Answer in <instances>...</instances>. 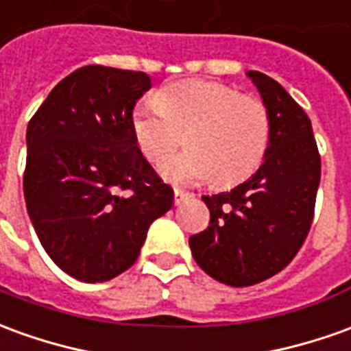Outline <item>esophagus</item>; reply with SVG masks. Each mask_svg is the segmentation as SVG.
I'll return each instance as SVG.
<instances>
[{"instance_id": "1", "label": "esophagus", "mask_w": 351, "mask_h": 351, "mask_svg": "<svg viewBox=\"0 0 351 351\" xmlns=\"http://www.w3.org/2000/svg\"><path fill=\"white\" fill-rule=\"evenodd\" d=\"M188 197H192V193L184 192V190H180V188H175V203L176 205H178V203H182L184 199H188Z\"/></svg>"}]
</instances>
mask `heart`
<instances>
[{
  "mask_svg": "<svg viewBox=\"0 0 351 351\" xmlns=\"http://www.w3.org/2000/svg\"><path fill=\"white\" fill-rule=\"evenodd\" d=\"M131 131L154 165L165 163L184 134L189 150L161 169L169 180L199 182L213 176L217 186H232L262 163L271 119L268 106L252 95L224 83L186 80L161 87L158 100H138Z\"/></svg>",
  "mask_w": 351,
  "mask_h": 351,
  "instance_id": "heart-1",
  "label": "heart"
}]
</instances>
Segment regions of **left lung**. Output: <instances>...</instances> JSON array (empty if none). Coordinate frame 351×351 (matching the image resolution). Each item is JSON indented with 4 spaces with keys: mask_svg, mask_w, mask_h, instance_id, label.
<instances>
[{
    "mask_svg": "<svg viewBox=\"0 0 351 351\" xmlns=\"http://www.w3.org/2000/svg\"><path fill=\"white\" fill-rule=\"evenodd\" d=\"M271 119L258 171L234 190L203 195L209 226L190 237L199 268L224 285L249 287L287 268L312 228L321 158L312 121L276 80L249 72Z\"/></svg>",
    "mask_w": 351,
    "mask_h": 351,
    "instance_id": "1",
    "label": "left lung"
}]
</instances>
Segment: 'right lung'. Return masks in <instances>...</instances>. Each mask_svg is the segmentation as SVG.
Wrapping results in <instances>:
<instances>
[{"label": "right lung", "mask_w": 351, "mask_h": 351, "mask_svg": "<svg viewBox=\"0 0 351 351\" xmlns=\"http://www.w3.org/2000/svg\"><path fill=\"white\" fill-rule=\"evenodd\" d=\"M150 75L83 66L49 93L28 123L24 199L58 268L102 283L133 266L173 188L144 159L131 112Z\"/></svg>", "instance_id": "add662e5"}]
</instances>
